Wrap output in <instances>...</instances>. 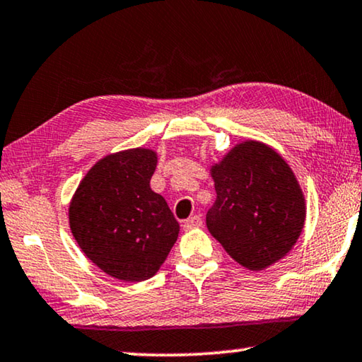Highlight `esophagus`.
I'll use <instances>...</instances> for the list:
<instances>
[{
    "instance_id": "obj_1",
    "label": "esophagus",
    "mask_w": 362,
    "mask_h": 362,
    "mask_svg": "<svg viewBox=\"0 0 362 362\" xmlns=\"http://www.w3.org/2000/svg\"><path fill=\"white\" fill-rule=\"evenodd\" d=\"M202 218L199 216H192V218H188L185 223H183V229H195V228H199L202 226Z\"/></svg>"
}]
</instances>
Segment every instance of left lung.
Segmentation results:
<instances>
[{"mask_svg": "<svg viewBox=\"0 0 362 362\" xmlns=\"http://www.w3.org/2000/svg\"><path fill=\"white\" fill-rule=\"evenodd\" d=\"M216 202L206 226L242 267L258 272L293 249L305 199L288 163L260 141H244L211 167Z\"/></svg>", "mask_w": 362, "mask_h": 362, "instance_id": "obj_1", "label": "left lung"}]
</instances>
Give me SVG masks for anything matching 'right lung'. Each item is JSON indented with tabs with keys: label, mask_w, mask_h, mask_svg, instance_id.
<instances>
[{
	"label": "right lung",
	"mask_w": 362,
	"mask_h": 362,
	"mask_svg": "<svg viewBox=\"0 0 362 362\" xmlns=\"http://www.w3.org/2000/svg\"><path fill=\"white\" fill-rule=\"evenodd\" d=\"M156 165L158 154L144 148L105 156L69 203V228L81 250L122 281L154 276L179 237L165 199L149 187Z\"/></svg>",
	"instance_id": "add662e5"
}]
</instances>
